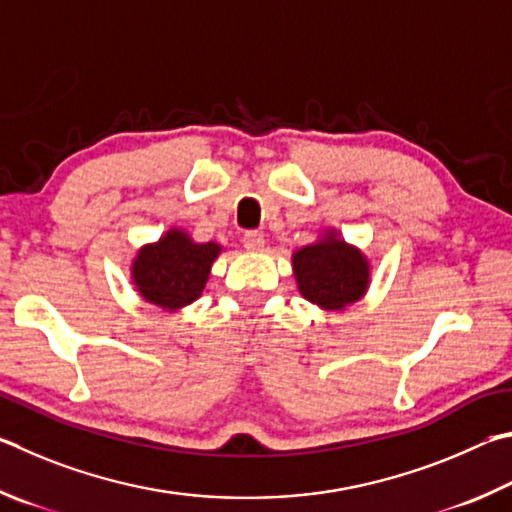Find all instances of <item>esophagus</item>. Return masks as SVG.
I'll list each match as a JSON object with an SVG mask.
<instances>
[{
	"label": "esophagus",
	"instance_id": "34e87169",
	"mask_svg": "<svg viewBox=\"0 0 512 512\" xmlns=\"http://www.w3.org/2000/svg\"><path fill=\"white\" fill-rule=\"evenodd\" d=\"M242 245L249 251H261L265 247V236L261 231H247L245 236H242Z\"/></svg>",
	"mask_w": 512,
	"mask_h": 512
}]
</instances>
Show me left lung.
<instances>
[{"mask_svg": "<svg viewBox=\"0 0 512 512\" xmlns=\"http://www.w3.org/2000/svg\"><path fill=\"white\" fill-rule=\"evenodd\" d=\"M292 272L303 299L321 310H344L360 301L371 283V265L362 249L326 229L312 245L292 254Z\"/></svg>", "mask_w": 512, "mask_h": 512, "instance_id": "1", "label": "left lung"}]
</instances>
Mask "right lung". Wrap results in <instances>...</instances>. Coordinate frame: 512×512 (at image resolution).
<instances>
[{
	"instance_id": "1",
	"label": "right lung",
	"mask_w": 512,
	"mask_h": 512,
	"mask_svg": "<svg viewBox=\"0 0 512 512\" xmlns=\"http://www.w3.org/2000/svg\"><path fill=\"white\" fill-rule=\"evenodd\" d=\"M220 251L218 242H195L184 229L170 227L137 251L130 267L132 285L143 301L177 312L200 299Z\"/></svg>"
}]
</instances>
